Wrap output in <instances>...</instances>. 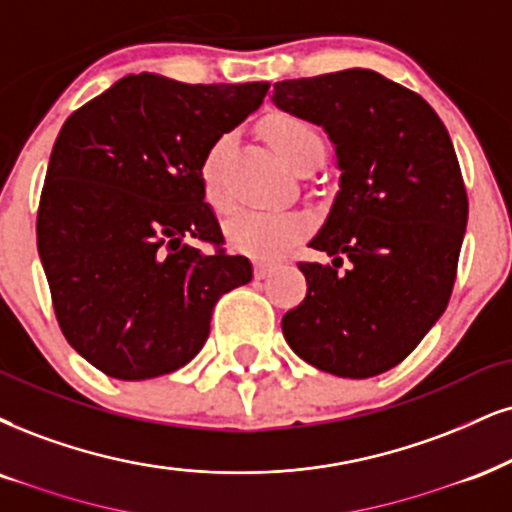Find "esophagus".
Instances as JSON below:
<instances>
[{
	"instance_id": "34e87169",
	"label": "esophagus",
	"mask_w": 512,
	"mask_h": 512,
	"mask_svg": "<svg viewBox=\"0 0 512 512\" xmlns=\"http://www.w3.org/2000/svg\"><path fill=\"white\" fill-rule=\"evenodd\" d=\"M275 270V263H268V261H256L254 263V277L256 280H263V277H268L270 273Z\"/></svg>"
}]
</instances>
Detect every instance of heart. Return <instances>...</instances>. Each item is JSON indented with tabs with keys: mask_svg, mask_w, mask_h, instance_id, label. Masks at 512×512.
I'll list each match as a JSON object with an SVG mask.
<instances>
[{
	"mask_svg": "<svg viewBox=\"0 0 512 512\" xmlns=\"http://www.w3.org/2000/svg\"><path fill=\"white\" fill-rule=\"evenodd\" d=\"M263 137L289 168L313 151L323 154L320 132L304 118L292 116V113H277V116L268 118L263 123ZM230 142L232 135L218 137L201 161V189H204L208 206H213L216 211H227V206H230L225 189L220 185V166H223ZM304 232L306 220L285 211H239L225 223L227 244L239 254L254 258H273L282 254Z\"/></svg>",
	"mask_w": 512,
	"mask_h": 512,
	"instance_id": "obj_1",
	"label": "heart"
}]
</instances>
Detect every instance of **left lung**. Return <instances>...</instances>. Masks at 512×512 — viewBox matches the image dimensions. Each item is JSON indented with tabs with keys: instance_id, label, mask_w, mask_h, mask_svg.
Listing matches in <instances>:
<instances>
[{
	"instance_id": "obj_1",
	"label": "left lung",
	"mask_w": 512,
	"mask_h": 512,
	"mask_svg": "<svg viewBox=\"0 0 512 512\" xmlns=\"http://www.w3.org/2000/svg\"><path fill=\"white\" fill-rule=\"evenodd\" d=\"M282 111L323 125L342 170L299 263L306 299L282 318L299 358L365 380L399 365L449 306L468 192L449 130L420 94L368 68L275 82Z\"/></svg>"
}]
</instances>
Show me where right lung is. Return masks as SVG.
Returning a JSON list of instances; mask_svg holds the SVG:
<instances>
[{"label":"right lung","instance_id":"right-lung-1","mask_svg":"<svg viewBox=\"0 0 512 512\" xmlns=\"http://www.w3.org/2000/svg\"><path fill=\"white\" fill-rule=\"evenodd\" d=\"M268 87L128 75L63 123L37 208V251L63 337L104 375L151 380L187 365L220 296L251 280L249 258L223 249L199 173L208 147Z\"/></svg>","mask_w":512,"mask_h":512}]
</instances>
